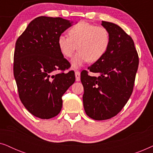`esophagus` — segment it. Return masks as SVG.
<instances>
[{"mask_svg": "<svg viewBox=\"0 0 153 153\" xmlns=\"http://www.w3.org/2000/svg\"><path fill=\"white\" fill-rule=\"evenodd\" d=\"M75 77H76V81H80V78H81L80 72H79V71H76V72H75Z\"/></svg>", "mask_w": 153, "mask_h": 153, "instance_id": "34e87169", "label": "esophagus"}]
</instances>
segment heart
<instances>
[{
    "label": "heart",
    "instance_id": "b5f03b06",
    "mask_svg": "<svg viewBox=\"0 0 153 153\" xmlns=\"http://www.w3.org/2000/svg\"><path fill=\"white\" fill-rule=\"evenodd\" d=\"M69 37L60 35L57 44L60 53L71 58L78 48L79 52L72 58L73 69H78L87 62L100 60L107 51L110 45V35L103 26H96L85 22L75 24L68 31Z\"/></svg>",
    "mask_w": 153,
    "mask_h": 153
}]
</instances>
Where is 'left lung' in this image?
I'll return each mask as SVG.
<instances>
[{
    "label": "left lung",
    "mask_w": 153,
    "mask_h": 153,
    "mask_svg": "<svg viewBox=\"0 0 153 153\" xmlns=\"http://www.w3.org/2000/svg\"><path fill=\"white\" fill-rule=\"evenodd\" d=\"M101 24L109 33V47L101 59L88 68L97 76H89L85 70L81 73L85 112L96 120L111 118L122 110L132 93L139 66L131 37L114 23L102 21Z\"/></svg>",
    "instance_id": "1"
}]
</instances>
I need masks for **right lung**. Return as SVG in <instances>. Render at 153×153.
I'll return each mask as SVG.
<instances>
[{
    "label": "right lung",
    "instance_id": "obj_1",
    "mask_svg": "<svg viewBox=\"0 0 153 153\" xmlns=\"http://www.w3.org/2000/svg\"><path fill=\"white\" fill-rule=\"evenodd\" d=\"M74 22L39 16L19 37L14 54V76L25 108L42 119L53 118L62 106V96L75 81L73 71L58 49V37Z\"/></svg>",
    "mask_w": 153,
    "mask_h": 153
}]
</instances>
